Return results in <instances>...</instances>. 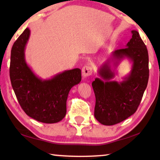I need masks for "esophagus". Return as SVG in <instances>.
I'll return each mask as SVG.
<instances>
[{"label": "esophagus", "mask_w": 160, "mask_h": 160, "mask_svg": "<svg viewBox=\"0 0 160 160\" xmlns=\"http://www.w3.org/2000/svg\"><path fill=\"white\" fill-rule=\"evenodd\" d=\"M92 68L90 66H85L82 69V76L84 78H87L88 76H90L92 74Z\"/></svg>", "instance_id": "obj_1"}]
</instances>
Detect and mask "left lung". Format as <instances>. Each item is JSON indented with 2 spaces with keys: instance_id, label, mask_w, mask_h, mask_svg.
I'll list each match as a JSON object with an SVG mask.
<instances>
[{
  "instance_id": "8db88e82",
  "label": "left lung",
  "mask_w": 160,
  "mask_h": 160,
  "mask_svg": "<svg viewBox=\"0 0 160 160\" xmlns=\"http://www.w3.org/2000/svg\"><path fill=\"white\" fill-rule=\"evenodd\" d=\"M126 47L112 53V60L118 62L128 58L132 62V69L122 82L112 81L109 60L102 65L99 74L104 80L95 78L92 83L95 94L94 117L100 123L112 126L126 120L136 112L147 88L149 79V57L147 47L138 32H132Z\"/></svg>"
}]
</instances>
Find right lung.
<instances>
[{"mask_svg": "<svg viewBox=\"0 0 160 160\" xmlns=\"http://www.w3.org/2000/svg\"><path fill=\"white\" fill-rule=\"evenodd\" d=\"M29 35L30 30L26 28L12 47L10 78L12 89L27 115L39 122L57 123L66 114L68 95L70 89L81 81V70H66L51 79H40L25 61V49Z\"/></svg>", "mask_w": 160, "mask_h": 160, "instance_id": "obj_1", "label": "right lung"}]
</instances>
